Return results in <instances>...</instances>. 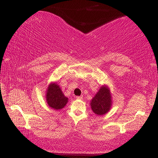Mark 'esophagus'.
Returning a JSON list of instances; mask_svg holds the SVG:
<instances>
[{"instance_id": "obj_1", "label": "esophagus", "mask_w": 158, "mask_h": 158, "mask_svg": "<svg viewBox=\"0 0 158 158\" xmlns=\"http://www.w3.org/2000/svg\"><path fill=\"white\" fill-rule=\"evenodd\" d=\"M76 98L77 99V100H82L83 99V96H77Z\"/></svg>"}]
</instances>
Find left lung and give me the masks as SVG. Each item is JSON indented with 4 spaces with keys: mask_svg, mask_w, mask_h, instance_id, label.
Listing matches in <instances>:
<instances>
[{
    "mask_svg": "<svg viewBox=\"0 0 158 158\" xmlns=\"http://www.w3.org/2000/svg\"><path fill=\"white\" fill-rule=\"evenodd\" d=\"M111 105L110 90L106 85H102L90 101V107L93 111L99 116L107 113L110 110Z\"/></svg>",
    "mask_w": 158,
    "mask_h": 158,
    "instance_id": "left-lung-1",
    "label": "left lung"
}]
</instances>
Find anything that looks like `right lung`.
<instances>
[{
	"label": "right lung",
	"mask_w": 158,
	"mask_h": 158,
	"mask_svg": "<svg viewBox=\"0 0 158 158\" xmlns=\"http://www.w3.org/2000/svg\"><path fill=\"white\" fill-rule=\"evenodd\" d=\"M46 99L48 105L56 110L63 109L68 102L56 83H52L47 88Z\"/></svg>",
	"instance_id": "right-lung-1"
}]
</instances>
